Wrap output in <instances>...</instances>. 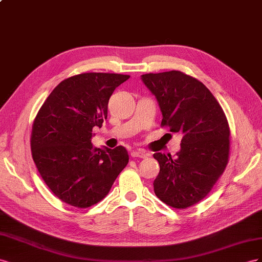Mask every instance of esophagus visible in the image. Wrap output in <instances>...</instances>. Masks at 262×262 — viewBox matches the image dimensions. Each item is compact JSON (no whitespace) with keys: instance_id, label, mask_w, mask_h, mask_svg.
<instances>
[{"instance_id":"1","label":"esophagus","mask_w":262,"mask_h":262,"mask_svg":"<svg viewBox=\"0 0 262 262\" xmlns=\"http://www.w3.org/2000/svg\"><path fill=\"white\" fill-rule=\"evenodd\" d=\"M130 156L133 157V158H146L148 155L141 150H134V151H132Z\"/></svg>"}]
</instances>
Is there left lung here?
Masks as SVG:
<instances>
[{
    "label": "left lung",
    "instance_id": "obj_1",
    "mask_svg": "<svg viewBox=\"0 0 262 262\" xmlns=\"http://www.w3.org/2000/svg\"><path fill=\"white\" fill-rule=\"evenodd\" d=\"M159 103L161 127L182 134L174 159L156 152L160 171L156 195L167 205L184 210L203 200L223 174L229 159L230 129L217 100L201 81L172 70L141 76Z\"/></svg>",
    "mask_w": 262,
    "mask_h": 262
}]
</instances>
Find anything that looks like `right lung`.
Listing matches in <instances>:
<instances>
[{
  "label": "right lung",
  "instance_id": "right-lung-1",
  "mask_svg": "<svg viewBox=\"0 0 262 262\" xmlns=\"http://www.w3.org/2000/svg\"><path fill=\"white\" fill-rule=\"evenodd\" d=\"M128 74L88 72L61 81L37 113L31 135L33 160L42 180L66 204L86 208L105 198L128 163L126 148L91 143L94 126L107 118L114 90Z\"/></svg>",
  "mask_w": 262,
  "mask_h": 262
}]
</instances>
